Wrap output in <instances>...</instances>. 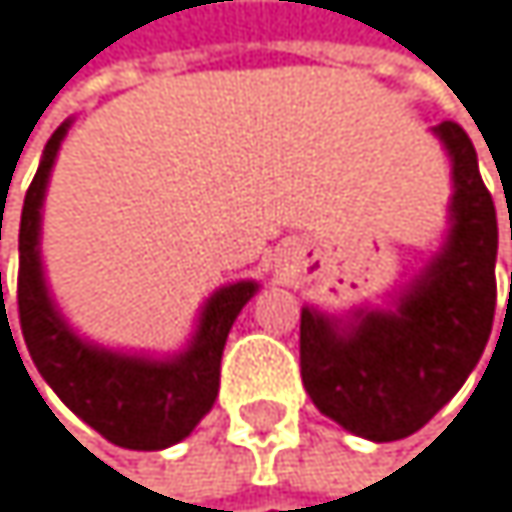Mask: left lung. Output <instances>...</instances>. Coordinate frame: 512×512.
I'll use <instances>...</instances> for the list:
<instances>
[{"instance_id": "left-lung-1", "label": "left lung", "mask_w": 512, "mask_h": 512, "mask_svg": "<svg viewBox=\"0 0 512 512\" xmlns=\"http://www.w3.org/2000/svg\"><path fill=\"white\" fill-rule=\"evenodd\" d=\"M452 166L449 230L385 306L300 309V376L346 431L391 443L428 425L480 364L495 318L498 218L467 133L431 127Z\"/></svg>"}]
</instances>
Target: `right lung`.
<instances>
[{
    "label": "right lung",
    "instance_id": "obj_1",
    "mask_svg": "<svg viewBox=\"0 0 512 512\" xmlns=\"http://www.w3.org/2000/svg\"><path fill=\"white\" fill-rule=\"evenodd\" d=\"M69 127L72 118L63 121L48 139L20 212V331L32 364L78 419L115 446L145 452L166 449L185 440L212 410L227 334L242 306L258 294L261 285L254 279H239L212 291L200 309L188 346L175 355L157 358L145 352L108 349L81 337L54 303L42 264V209L51 169Z\"/></svg>",
    "mask_w": 512,
    "mask_h": 512
}]
</instances>
